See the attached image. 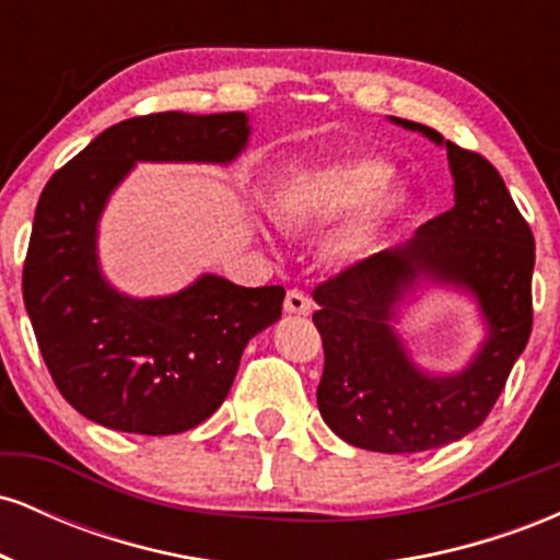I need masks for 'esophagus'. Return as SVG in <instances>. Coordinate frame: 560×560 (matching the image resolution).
<instances>
[{
	"mask_svg": "<svg viewBox=\"0 0 560 560\" xmlns=\"http://www.w3.org/2000/svg\"><path fill=\"white\" fill-rule=\"evenodd\" d=\"M311 298L300 289H289L284 300V311L292 313V316H311Z\"/></svg>",
	"mask_w": 560,
	"mask_h": 560,
	"instance_id": "34e87169",
	"label": "esophagus"
}]
</instances>
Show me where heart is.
<instances>
[{
  "instance_id": "b5f03b06",
  "label": "heart",
  "mask_w": 560,
  "mask_h": 560,
  "mask_svg": "<svg viewBox=\"0 0 560 560\" xmlns=\"http://www.w3.org/2000/svg\"><path fill=\"white\" fill-rule=\"evenodd\" d=\"M392 168L382 160L347 158L300 176L284 191V210L302 226H329L342 218L365 215L345 236L347 249H363L376 240L384 223L395 218L408 205L402 191H387Z\"/></svg>"
}]
</instances>
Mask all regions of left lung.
I'll return each mask as SVG.
<instances>
[{"instance_id":"obj_1","label":"left lung","mask_w":560,"mask_h":560,"mask_svg":"<svg viewBox=\"0 0 560 560\" xmlns=\"http://www.w3.org/2000/svg\"><path fill=\"white\" fill-rule=\"evenodd\" d=\"M445 147L455 205L397 247L382 249L316 287L313 324L324 339L318 410L337 436L374 453H423L479 427L532 334L535 236L500 173L434 128L389 118ZM421 285L468 293L486 339L455 375L409 358L394 324Z\"/></svg>"}]
</instances>
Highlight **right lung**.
Instances as JSON below:
<instances>
[{
	"label": "right lung",
	"instance_id": "1",
	"mask_svg": "<svg viewBox=\"0 0 560 560\" xmlns=\"http://www.w3.org/2000/svg\"><path fill=\"white\" fill-rule=\"evenodd\" d=\"M247 113H155L102 131L38 197L23 302L66 400L100 427L165 436L195 429L226 400L242 352L281 318L284 287L215 273L165 298H131L96 253L107 199L137 163L229 165L249 141Z\"/></svg>",
	"mask_w": 560,
	"mask_h": 560
}]
</instances>
